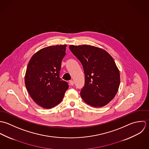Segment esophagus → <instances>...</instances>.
<instances>
[{
    "label": "esophagus",
    "mask_w": 149,
    "mask_h": 149,
    "mask_svg": "<svg viewBox=\"0 0 149 149\" xmlns=\"http://www.w3.org/2000/svg\"><path fill=\"white\" fill-rule=\"evenodd\" d=\"M69 83H70V84L71 85H74V81H72V80H71V81H70V82H69Z\"/></svg>",
    "instance_id": "1"
}]
</instances>
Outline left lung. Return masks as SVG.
Returning a JSON list of instances; mask_svg holds the SVG:
<instances>
[{
	"label": "left lung",
	"instance_id": "1",
	"mask_svg": "<svg viewBox=\"0 0 149 149\" xmlns=\"http://www.w3.org/2000/svg\"><path fill=\"white\" fill-rule=\"evenodd\" d=\"M70 49L81 62L85 74L81 96L88 105H107L119 89L120 76L113 58L105 50L89 45H70Z\"/></svg>",
	"mask_w": 149,
	"mask_h": 149
}]
</instances>
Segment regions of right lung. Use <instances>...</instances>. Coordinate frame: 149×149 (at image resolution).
I'll return each instance as SVG.
<instances>
[{"label":"right lung","instance_id":"right-lung-1","mask_svg":"<svg viewBox=\"0 0 149 149\" xmlns=\"http://www.w3.org/2000/svg\"><path fill=\"white\" fill-rule=\"evenodd\" d=\"M67 45H52L41 49L30 58L25 84L30 97L39 106L52 108L61 101L68 83L59 77L61 60Z\"/></svg>","mask_w":149,"mask_h":149}]
</instances>
